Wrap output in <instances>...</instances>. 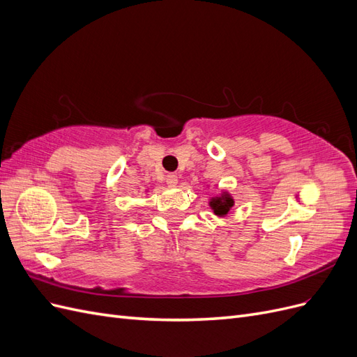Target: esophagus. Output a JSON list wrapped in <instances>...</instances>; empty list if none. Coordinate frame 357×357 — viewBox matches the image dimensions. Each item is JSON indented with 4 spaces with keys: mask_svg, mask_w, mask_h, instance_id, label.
<instances>
[{
    "mask_svg": "<svg viewBox=\"0 0 357 357\" xmlns=\"http://www.w3.org/2000/svg\"><path fill=\"white\" fill-rule=\"evenodd\" d=\"M178 183V176L174 174V172H171V174L167 176V185L168 186H176Z\"/></svg>",
    "mask_w": 357,
    "mask_h": 357,
    "instance_id": "1",
    "label": "esophagus"
}]
</instances>
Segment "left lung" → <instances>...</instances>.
<instances>
[{
    "mask_svg": "<svg viewBox=\"0 0 357 357\" xmlns=\"http://www.w3.org/2000/svg\"><path fill=\"white\" fill-rule=\"evenodd\" d=\"M210 207L215 215H219V218H225V215L228 214L229 210L234 207V199L228 192H222L220 195L211 198Z\"/></svg>",
    "mask_w": 357,
    "mask_h": 357,
    "instance_id": "8db88e82",
    "label": "left lung"
}]
</instances>
